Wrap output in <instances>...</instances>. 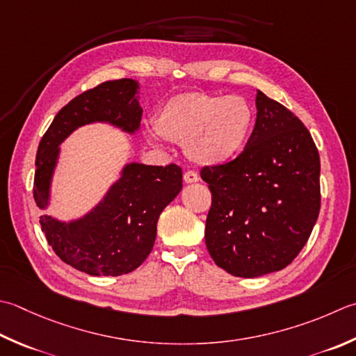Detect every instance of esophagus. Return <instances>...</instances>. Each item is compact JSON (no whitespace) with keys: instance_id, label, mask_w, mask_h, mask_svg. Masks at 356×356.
Listing matches in <instances>:
<instances>
[{"instance_id":"esophagus-1","label":"esophagus","mask_w":356,"mask_h":356,"mask_svg":"<svg viewBox=\"0 0 356 356\" xmlns=\"http://www.w3.org/2000/svg\"><path fill=\"white\" fill-rule=\"evenodd\" d=\"M184 180L185 184H196L199 182V174L196 171H186L184 174Z\"/></svg>"}]
</instances>
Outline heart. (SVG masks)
<instances>
[{
    "label": "heart",
    "mask_w": 356,
    "mask_h": 356,
    "mask_svg": "<svg viewBox=\"0 0 356 356\" xmlns=\"http://www.w3.org/2000/svg\"><path fill=\"white\" fill-rule=\"evenodd\" d=\"M252 127L253 111L241 95L180 94L166 102L154 118L160 137L184 145L186 157L204 166L225 165L238 157Z\"/></svg>",
    "instance_id": "obj_1"
}]
</instances>
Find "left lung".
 <instances>
[{"instance_id": "1", "label": "left lung", "mask_w": 356, "mask_h": 356, "mask_svg": "<svg viewBox=\"0 0 356 356\" xmlns=\"http://www.w3.org/2000/svg\"><path fill=\"white\" fill-rule=\"evenodd\" d=\"M256 123L232 162L207 166L200 177L211 191L205 243L216 266L239 277L285 268L316 224L319 154L299 118L261 90Z\"/></svg>"}]
</instances>
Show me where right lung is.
Returning a JSON list of instances; mask_svg holds the SVG:
<instances>
[{
	"mask_svg": "<svg viewBox=\"0 0 356 356\" xmlns=\"http://www.w3.org/2000/svg\"><path fill=\"white\" fill-rule=\"evenodd\" d=\"M140 83L132 79L104 81L75 97L55 115L35 159L33 199L47 210L61 143L81 127L104 123L124 134L140 128ZM182 190L177 165L127 163L115 182L88 213L61 220L40 216L49 245L63 262L90 276H120L140 267L156 242L157 220Z\"/></svg>",
	"mask_w": 356,
	"mask_h": 356,
	"instance_id": "1",
	"label": "right lung"
}]
</instances>
